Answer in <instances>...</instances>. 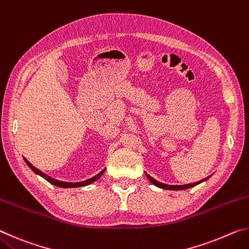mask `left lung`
Listing matches in <instances>:
<instances>
[{
    "mask_svg": "<svg viewBox=\"0 0 249 249\" xmlns=\"http://www.w3.org/2000/svg\"><path fill=\"white\" fill-rule=\"evenodd\" d=\"M146 176H147V178L149 179V181H150L151 183L155 184V185H157V187H159V188L167 189V190H184V189H189V188L196 187V184H199V183H201V182H203V181L208 180V178H209V177H208V178H205V179L201 180V181H197V182H195V183H189V184H183V185H169V184H165V183L158 182V181H156L155 179L151 178V177H150L149 175H147V174H146Z\"/></svg>",
    "mask_w": 249,
    "mask_h": 249,
    "instance_id": "8db88e82",
    "label": "left lung"
}]
</instances>
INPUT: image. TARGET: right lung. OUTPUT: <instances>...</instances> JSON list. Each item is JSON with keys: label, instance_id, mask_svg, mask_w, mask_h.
Returning <instances> with one entry per match:
<instances>
[{"label": "right lung", "instance_id": "1", "mask_svg": "<svg viewBox=\"0 0 249 249\" xmlns=\"http://www.w3.org/2000/svg\"><path fill=\"white\" fill-rule=\"evenodd\" d=\"M24 159H25V158H24ZM25 162L27 163V166H28L29 168H31V169H32L34 172H35V174L41 176L44 179L47 180L48 182H50L52 184L57 185V187H60V188H78V187H84V185H88V184H90V183H92V182H94L95 180H98V179L100 178V177L103 175V172L105 171V169H103L102 171L100 172V174L94 176L93 178L88 179V180H86V181H81V182H75V183H73V182H64V181H59V180H56V179H53V178H50V177L47 176V175H45L44 172H41L40 170L37 169V168L34 167V166L32 165V163L28 161L27 159H25Z\"/></svg>", "mask_w": 249, "mask_h": 249}]
</instances>
